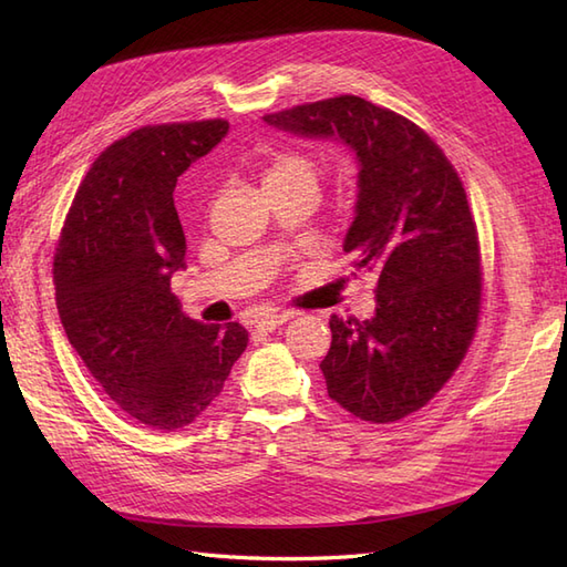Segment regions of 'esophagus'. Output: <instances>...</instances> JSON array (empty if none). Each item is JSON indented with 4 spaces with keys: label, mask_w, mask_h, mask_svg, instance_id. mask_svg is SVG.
<instances>
[{
    "label": "esophagus",
    "mask_w": 567,
    "mask_h": 567,
    "mask_svg": "<svg viewBox=\"0 0 567 567\" xmlns=\"http://www.w3.org/2000/svg\"><path fill=\"white\" fill-rule=\"evenodd\" d=\"M291 312H267V315H259L255 320V327L261 329V331H274L279 329L281 324H286L288 320H291Z\"/></svg>",
    "instance_id": "34e87169"
}]
</instances>
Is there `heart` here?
<instances>
[{
	"label": "heart",
	"mask_w": 567,
	"mask_h": 567,
	"mask_svg": "<svg viewBox=\"0 0 567 567\" xmlns=\"http://www.w3.org/2000/svg\"><path fill=\"white\" fill-rule=\"evenodd\" d=\"M261 183L267 185H286V183H302L317 187V168L315 163L298 151H284V154L274 156L267 165Z\"/></svg>",
	"instance_id": "heart-1"
}]
</instances>
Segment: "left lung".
Returning a JSON list of instances; mask_svg holds the SVG:
<instances>
[{"label": "left lung", "mask_w": 567, "mask_h": 567, "mask_svg": "<svg viewBox=\"0 0 567 567\" xmlns=\"http://www.w3.org/2000/svg\"><path fill=\"white\" fill-rule=\"evenodd\" d=\"M274 130L347 146L358 163L343 252L375 276V315H331L327 392L370 423L425 406L457 370L481 310L476 224L452 163L411 120L358 95L265 115Z\"/></svg>", "instance_id": "obj_1"}]
</instances>
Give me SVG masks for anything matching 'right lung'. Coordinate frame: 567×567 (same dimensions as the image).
<instances>
[{
    "instance_id": "1",
    "label": "right lung",
    "mask_w": 567,
    "mask_h": 567,
    "mask_svg": "<svg viewBox=\"0 0 567 567\" xmlns=\"http://www.w3.org/2000/svg\"><path fill=\"white\" fill-rule=\"evenodd\" d=\"M228 134L226 120L142 127L93 161L54 255L66 339L113 402L156 431L209 409L247 349L238 322L192 320L171 293L185 269L177 177Z\"/></svg>"
}]
</instances>
